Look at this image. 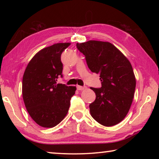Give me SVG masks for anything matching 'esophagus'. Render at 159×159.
Wrapping results in <instances>:
<instances>
[{
  "instance_id": "obj_1",
  "label": "esophagus",
  "mask_w": 159,
  "mask_h": 159,
  "mask_svg": "<svg viewBox=\"0 0 159 159\" xmlns=\"http://www.w3.org/2000/svg\"><path fill=\"white\" fill-rule=\"evenodd\" d=\"M85 88V86H80V85H77V89L79 90H83Z\"/></svg>"
}]
</instances>
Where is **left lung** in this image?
I'll return each mask as SVG.
<instances>
[{
    "mask_svg": "<svg viewBox=\"0 0 159 159\" xmlns=\"http://www.w3.org/2000/svg\"><path fill=\"white\" fill-rule=\"evenodd\" d=\"M76 47L102 82L101 88H90L96 95L89 105L91 116L102 125L118 124L126 116L134 98L136 80L130 62L109 42L89 41Z\"/></svg>",
    "mask_w": 159,
    "mask_h": 159,
    "instance_id": "obj_1",
    "label": "left lung"
}]
</instances>
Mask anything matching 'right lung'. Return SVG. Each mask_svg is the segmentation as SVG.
Listing matches in <instances>:
<instances>
[{
  "label": "right lung",
  "instance_id": "add662e5",
  "mask_svg": "<svg viewBox=\"0 0 159 159\" xmlns=\"http://www.w3.org/2000/svg\"><path fill=\"white\" fill-rule=\"evenodd\" d=\"M69 43L45 48L29 61L22 79V96L28 113L38 125L52 128L59 124L69 111L75 86L57 83L62 78L61 55Z\"/></svg>",
  "mask_w": 159,
  "mask_h": 159
}]
</instances>
